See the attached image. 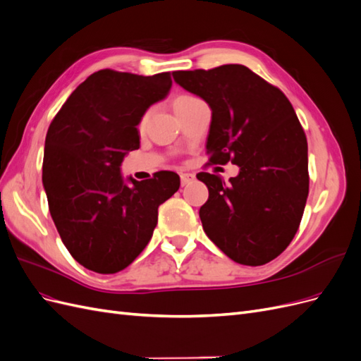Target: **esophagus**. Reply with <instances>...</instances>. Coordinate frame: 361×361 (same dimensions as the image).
<instances>
[{
	"label": "esophagus",
	"mask_w": 361,
	"mask_h": 361,
	"mask_svg": "<svg viewBox=\"0 0 361 361\" xmlns=\"http://www.w3.org/2000/svg\"><path fill=\"white\" fill-rule=\"evenodd\" d=\"M194 179H195V176H194L192 173H182L180 174V183L183 185V187H185V185L191 183Z\"/></svg>",
	"instance_id": "1"
}]
</instances>
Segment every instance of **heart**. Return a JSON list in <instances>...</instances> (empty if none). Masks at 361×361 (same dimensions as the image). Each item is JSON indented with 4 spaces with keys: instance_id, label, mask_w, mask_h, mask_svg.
Listing matches in <instances>:
<instances>
[{
    "instance_id": "1",
    "label": "heart",
    "mask_w": 361,
    "mask_h": 361,
    "mask_svg": "<svg viewBox=\"0 0 361 361\" xmlns=\"http://www.w3.org/2000/svg\"><path fill=\"white\" fill-rule=\"evenodd\" d=\"M192 99H197V97L190 96V94H183V96H179L178 99L174 101V106H178V105H180V104H185V102H188V101H192ZM146 120H147V114H146V116H143V118H141V122H140V128H143V126H145Z\"/></svg>"
}]
</instances>
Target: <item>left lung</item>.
<instances>
[{
  "label": "left lung",
  "instance_id": "8db88e82",
  "mask_svg": "<svg viewBox=\"0 0 361 361\" xmlns=\"http://www.w3.org/2000/svg\"><path fill=\"white\" fill-rule=\"evenodd\" d=\"M173 78L211 108L209 162L239 167L228 183L197 174L209 190L199 212L204 233L238 264H268L297 233L309 195L307 140L297 114L283 92L243 64Z\"/></svg>",
  "mask_w": 361,
  "mask_h": 361
}]
</instances>
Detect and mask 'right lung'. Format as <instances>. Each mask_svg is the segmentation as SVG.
I'll list each match as a JSON object with an SVG mask.
<instances>
[{"label":"right lung","mask_w":361,"mask_h":361,"mask_svg":"<svg viewBox=\"0 0 361 361\" xmlns=\"http://www.w3.org/2000/svg\"><path fill=\"white\" fill-rule=\"evenodd\" d=\"M170 72L143 76L104 69L80 84L49 125L42 182L63 244L84 268L114 274L149 244L158 207L179 190L173 171L122 176L140 147L137 125L169 94Z\"/></svg>","instance_id":"right-lung-1"}]
</instances>
